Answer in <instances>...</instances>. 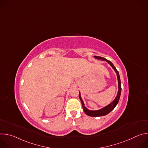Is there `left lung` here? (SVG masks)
Masks as SVG:
<instances>
[{
	"label": "left lung",
	"instance_id": "1",
	"mask_svg": "<svg viewBox=\"0 0 148 148\" xmlns=\"http://www.w3.org/2000/svg\"><path fill=\"white\" fill-rule=\"evenodd\" d=\"M94 57L95 59H97L98 60H101V61H107L108 64L112 67V68L114 69V70L115 71V72L116 73V76H117V79H118V92L115 98V99L108 105H107V106H105L99 110H88L86 107H85V105H84V101L81 98V93L79 91V98L81 100V103H82V108L84 110V112H85L87 115L90 116H104L106 115L107 114H108L110 112H111L114 108L116 106V105L118 103V101L119 100L120 98V96H121V79H120V77H119V74L118 71H117V70L116 69L115 67L114 66V64H112V62L109 60H108L107 59L103 57H99V56H94Z\"/></svg>",
	"mask_w": 148,
	"mask_h": 148
}]
</instances>
